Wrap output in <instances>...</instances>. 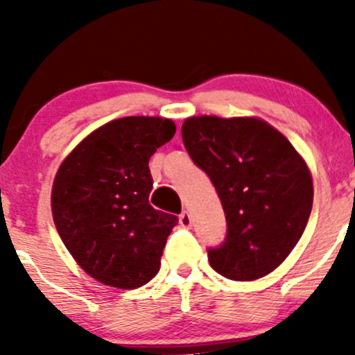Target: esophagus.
Listing matches in <instances>:
<instances>
[{"label": "esophagus", "instance_id": "34e87169", "mask_svg": "<svg viewBox=\"0 0 355 355\" xmlns=\"http://www.w3.org/2000/svg\"><path fill=\"white\" fill-rule=\"evenodd\" d=\"M178 221H180V225L184 228H191L192 227V216L187 213V211H184V213L178 216Z\"/></svg>", "mask_w": 355, "mask_h": 355}]
</instances>
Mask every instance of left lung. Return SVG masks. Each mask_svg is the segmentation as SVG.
I'll return each mask as SVG.
<instances>
[{
    "label": "left lung",
    "instance_id": "1",
    "mask_svg": "<svg viewBox=\"0 0 355 355\" xmlns=\"http://www.w3.org/2000/svg\"><path fill=\"white\" fill-rule=\"evenodd\" d=\"M182 139L227 216V241L207 252L211 268L235 282L277 270L302 237L313 207L306 159L257 116H189Z\"/></svg>",
    "mask_w": 355,
    "mask_h": 355
}]
</instances>
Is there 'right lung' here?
I'll return each mask as SVG.
<instances>
[{"label":"right lung","mask_w":355,"mask_h":355,"mask_svg":"<svg viewBox=\"0 0 355 355\" xmlns=\"http://www.w3.org/2000/svg\"><path fill=\"white\" fill-rule=\"evenodd\" d=\"M175 130L170 118L111 120L82 139L56 171V230L75 263L99 284L139 288L159 271L178 218L149 204V157Z\"/></svg>","instance_id":"obj_1"}]
</instances>
